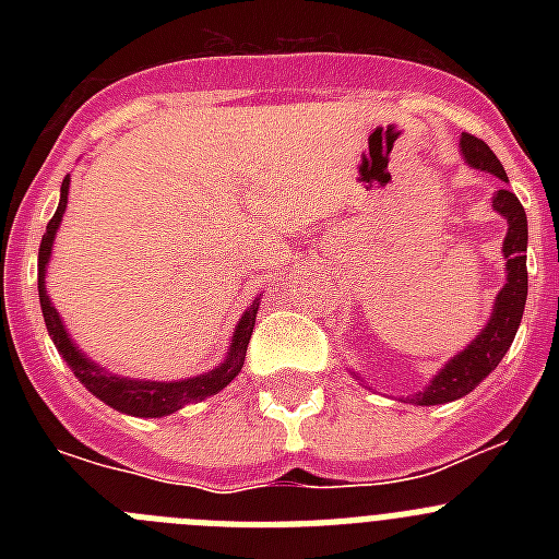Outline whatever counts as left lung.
Masks as SVG:
<instances>
[{"label":"left lung","instance_id":"obj_1","mask_svg":"<svg viewBox=\"0 0 559 559\" xmlns=\"http://www.w3.org/2000/svg\"><path fill=\"white\" fill-rule=\"evenodd\" d=\"M459 147H462L464 162L471 167L492 173L501 181H510L496 153L484 145L481 140H476L471 133H462ZM492 210L507 221V237H503L501 246L503 260H507V271H503L507 283L498 290L492 313L481 333L462 353L453 355L445 367L433 374L431 383L423 392H414L408 397L414 406H442V403H453V400L471 394L501 364V358L512 347V341H515L518 328H521L523 308H526V290H530V276H526V240H530L526 212H523L521 201L515 199V192H510L507 187H501L492 195ZM353 378L360 380L355 372Z\"/></svg>","mask_w":559,"mask_h":559}]
</instances>
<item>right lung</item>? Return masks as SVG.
<instances>
[{"label": "right lung", "mask_w": 559, "mask_h": 559, "mask_svg": "<svg viewBox=\"0 0 559 559\" xmlns=\"http://www.w3.org/2000/svg\"><path fill=\"white\" fill-rule=\"evenodd\" d=\"M67 199H69V176L61 185V201H58V210L52 215V221L47 224V231L41 237V249H38V299H41V313L44 324H47V333L56 344V349L61 353V358L67 360V367L75 372V378L81 380L88 392L95 394L97 400H103L106 406H111L114 412L131 414V417H167V414H176L179 408L190 406V403H201V400L218 394L221 389H226L231 380L240 374L246 360V347H249V338L254 333V319L257 310H260V296L246 308V313L240 316V322L235 324V333H231V344L226 349V358L221 360L218 367L210 369L204 374H192V378L181 380H145V378H126V374H114L106 367L95 364L88 358L81 347H78L72 335L67 333V324L58 316L56 305L47 294V265L49 257H52V243H56V235L61 229L63 212H67Z\"/></svg>", "instance_id": "add662e5"}]
</instances>
